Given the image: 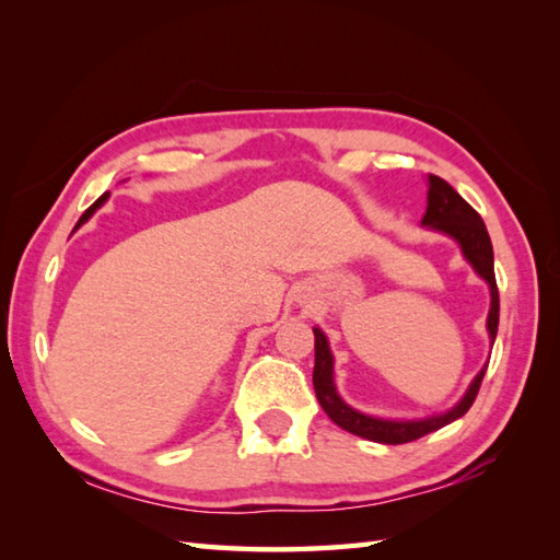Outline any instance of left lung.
Masks as SVG:
<instances>
[{
  "instance_id": "left-lung-1",
  "label": "left lung",
  "mask_w": 560,
  "mask_h": 560,
  "mask_svg": "<svg viewBox=\"0 0 560 560\" xmlns=\"http://www.w3.org/2000/svg\"><path fill=\"white\" fill-rule=\"evenodd\" d=\"M423 225H431L435 231H443L447 235L455 237L459 243L464 257L469 259V265L477 269L481 279L491 287V311H489V337L495 341L498 335V315H501V301H498V287H495V271H493V245L489 231L481 221V217L469 201H464L455 187L445 183L443 177L431 175L428 177V207L423 213ZM315 331V371H313V385H315V395L319 407L325 409L329 416L343 431H349L353 435H361L365 440H373V443H385V445H401V443H411V440H419L428 433L438 431L452 421H457L459 416L469 411L479 395L481 380L486 375L483 371L474 377L471 387L467 389V395L462 397L455 409H450L447 413L431 416V419L423 421H385V419H373V416H365L361 411L351 409L349 404H343L341 397L337 395L335 387V361H331L329 353V343L327 337L323 335V329H313Z\"/></svg>"
}]
</instances>
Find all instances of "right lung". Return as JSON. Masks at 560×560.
<instances>
[{"label": "right lung", "instance_id": "right-lung-1", "mask_svg": "<svg viewBox=\"0 0 560 560\" xmlns=\"http://www.w3.org/2000/svg\"><path fill=\"white\" fill-rule=\"evenodd\" d=\"M105 199H108V192H105V195H101V197H98L96 201H93V205H91V207H89L86 211H83V213H81V219H79V223H77V229H79V225H81V223H86V221L91 219V213H93V211H96V209H98V207L103 205V201H105Z\"/></svg>", "mask_w": 560, "mask_h": 560}]
</instances>
